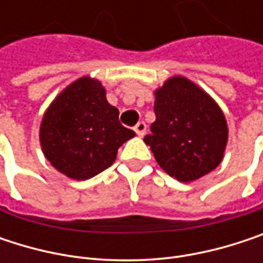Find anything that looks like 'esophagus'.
<instances>
[{
    "instance_id": "esophagus-1",
    "label": "esophagus",
    "mask_w": 263,
    "mask_h": 263,
    "mask_svg": "<svg viewBox=\"0 0 263 263\" xmlns=\"http://www.w3.org/2000/svg\"><path fill=\"white\" fill-rule=\"evenodd\" d=\"M134 131H135V134H137L138 137H143V135L146 134V123H144V122H138V123L134 126Z\"/></svg>"
}]
</instances>
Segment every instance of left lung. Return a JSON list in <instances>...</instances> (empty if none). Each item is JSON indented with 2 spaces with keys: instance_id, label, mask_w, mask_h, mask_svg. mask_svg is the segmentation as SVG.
Wrapping results in <instances>:
<instances>
[{
  "instance_id": "8db88e82",
  "label": "left lung",
  "mask_w": 263,
  "mask_h": 263,
  "mask_svg": "<svg viewBox=\"0 0 263 263\" xmlns=\"http://www.w3.org/2000/svg\"><path fill=\"white\" fill-rule=\"evenodd\" d=\"M154 111L144 143L166 174L187 183L218 167L229 131L209 94L185 78H172L155 91Z\"/></svg>"
}]
</instances>
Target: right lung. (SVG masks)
Here are the masks:
<instances>
[{"label": "right lung", "mask_w": 263, "mask_h": 263, "mask_svg": "<svg viewBox=\"0 0 263 263\" xmlns=\"http://www.w3.org/2000/svg\"><path fill=\"white\" fill-rule=\"evenodd\" d=\"M135 132L119 122L99 80L80 78L47 109L39 138L47 160L73 180H88L108 169L119 147Z\"/></svg>", "instance_id": "right-lung-1"}]
</instances>
